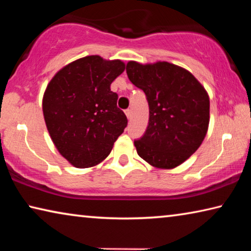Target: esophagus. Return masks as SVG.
<instances>
[{"label": "esophagus", "mask_w": 251, "mask_h": 251, "mask_svg": "<svg viewBox=\"0 0 251 251\" xmlns=\"http://www.w3.org/2000/svg\"><path fill=\"white\" fill-rule=\"evenodd\" d=\"M125 114H126L127 118H128V120H130V118H131V110H130L129 108L126 109V110H125Z\"/></svg>", "instance_id": "34e87169"}]
</instances>
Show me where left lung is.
I'll use <instances>...</instances> for the list:
<instances>
[{"label":"left lung","mask_w":251,"mask_h":251,"mask_svg":"<svg viewBox=\"0 0 251 251\" xmlns=\"http://www.w3.org/2000/svg\"><path fill=\"white\" fill-rule=\"evenodd\" d=\"M126 73L150 106L147 129L134 142L137 154L155 168L179 166L207 134L210 105L205 87L190 72L168 62L129 61Z\"/></svg>","instance_id":"obj_1"}]
</instances>
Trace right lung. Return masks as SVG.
Returning <instances> with one entry per match:
<instances>
[{
	"label": "right lung",
	"instance_id": "1",
	"mask_svg": "<svg viewBox=\"0 0 251 251\" xmlns=\"http://www.w3.org/2000/svg\"><path fill=\"white\" fill-rule=\"evenodd\" d=\"M125 71L121 59L90 55L70 63L50 79L43 96V115L59 154L77 168L101 163L125 127L110 84Z\"/></svg>",
	"mask_w": 251,
	"mask_h": 251
}]
</instances>
